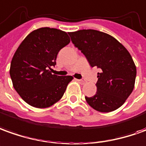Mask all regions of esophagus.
<instances>
[{"label":"esophagus","mask_w":146,"mask_h":146,"mask_svg":"<svg viewBox=\"0 0 146 146\" xmlns=\"http://www.w3.org/2000/svg\"><path fill=\"white\" fill-rule=\"evenodd\" d=\"M76 81H78L79 83H81V84H84V83H86V81L85 80H83V79H76Z\"/></svg>","instance_id":"obj_1"}]
</instances>
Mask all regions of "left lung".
<instances>
[{
  "label": "left lung",
  "instance_id": "8db88e82",
  "mask_svg": "<svg viewBox=\"0 0 146 146\" xmlns=\"http://www.w3.org/2000/svg\"><path fill=\"white\" fill-rule=\"evenodd\" d=\"M71 41L93 67L100 68L97 91L86 102L97 111L107 113L119 108L134 88L137 69L127 49L107 33L93 29L69 33Z\"/></svg>",
  "mask_w": 146,
  "mask_h": 146
}]
</instances>
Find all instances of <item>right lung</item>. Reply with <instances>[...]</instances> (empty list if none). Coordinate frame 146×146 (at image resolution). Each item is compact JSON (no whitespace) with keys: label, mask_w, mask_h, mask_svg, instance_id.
Listing matches in <instances>:
<instances>
[{"label":"right lung","mask_w":146,"mask_h":146,"mask_svg":"<svg viewBox=\"0 0 146 146\" xmlns=\"http://www.w3.org/2000/svg\"><path fill=\"white\" fill-rule=\"evenodd\" d=\"M70 41L67 33L46 27L33 31L20 44L9 74L14 89L28 104L47 108L63 97L73 77L52 75L50 70L60 49Z\"/></svg>","instance_id":"1"}]
</instances>
